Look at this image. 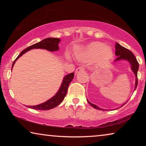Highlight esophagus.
Here are the masks:
<instances>
[{"mask_svg": "<svg viewBox=\"0 0 146 146\" xmlns=\"http://www.w3.org/2000/svg\"><path fill=\"white\" fill-rule=\"evenodd\" d=\"M84 70H85L83 66H80L78 68H77L76 70V73H78L81 71H84Z\"/></svg>", "mask_w": 146, "mask_h": 146, "instance_id": "1", "label": "esophagus"}]
</instances>
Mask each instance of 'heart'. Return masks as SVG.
Instances as JSON below:
<instances>
[{
	"label": "heart",
	"mask_w": 146,
	"mask_h": 146,
	"mask_svg": "<svg viewBox=\"0 0 146 146\" xmlns=\"http://www.w3.org/2000/svg\"><path fill=\"white\" fill-rule=\"evenodd\" d=\"M98 57L102 61L109 60L112 56V51L108 46L99 42H92L76 53V56L79 59H89L95 56Z\"/></svg>",
	"instance_id": "heart-1"
}]
</instances>
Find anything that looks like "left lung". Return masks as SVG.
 I'll return each instance as SVG.
<instances>
[{"instance_id":"obj_1","label":"left lung","mask_w":146,"mask_h":146,"mask_svg":"<svg viewBox=\"0 0 146 146\" xmlns=\"http://www.w3.org/2000/svg\"><path fill=\"white\" fill-rule=\"evenodd\" d=\"M115 54L117 56V58L115 59V61L119 60H127L129 63H130V64L131 66V70H132L133 73H134L135 75V89L137 86V70H138V68H139L138 62H137L136 58H135L134 54H133L131 52L130 50H129L128 49H127L124 47L121 46L120 44H119L118 43L115 44ZM87 101H88V102L94 108L97 109V110H105L102 109V108H100L98 107L97 106H96L94 104H93L90 103L88 100H87Z\"/></svg>"}]
</instances>
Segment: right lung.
I'll use <instances>...</instances> for the list:
<instances>
[{"instance_id":"right-lung-1","label":"right lung","mask_w":146,"mask_h":146,"mask_svg":"<svg viewBox=\"0 0 146 146\" xmlns=\"http://www.w3.org/2000/svg\"><path fill=\"white\" fill-rule=\"evenodd\" d=\"M60 40L59 38H48L44 39L43 40L39 42L36 43L35 44L32 46H30L27 48L25 49L20 53V54L18 56V57L15 59V60L14 61L13 66H12V68H13L16 60H17L19 57H21L23 54L27 52V51L34 48H42L51 52L58 50L59 48L58 43L60 42ZM74 76V73L73 72L68 74L64 78L60 88L59 89V90L57 92L56 94L54 97L52 98L51 99H50L48 101L46 102L40 104L39 105L31 106L28 107H29L30 108L38 110H48L52 109L56 107L57 106H58L63 101V100L64 99V97L66 96L67 93L68 88L70 83L71 82Z\"/></svg>"}]
</instances>
